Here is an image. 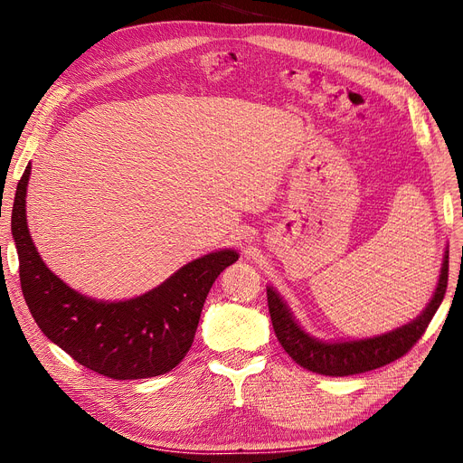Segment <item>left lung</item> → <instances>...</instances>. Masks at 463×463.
Returning a JSON list of instances; mask_svg holds the SVG:
<instances>
[{"label": "left lung", "mask_w": 463, "mask_h": 463, "mask_svg": "<svg viewBox=\"0 0 463 463\" xmlns=\"http://www.w3.org/2000/svg\"><path fill=\"white\" fill-rule=\"evenodd\" d=\"M449 281V253L445 255L439 283H437L435 295L420 317L412 323L392 330L388 334L358 339V342H344V344H323L317 339L309 337L290 317V313L276 290L269 288V309L270 319L285 353L293 358L302 368L332 377H345L354 373H364L370 370H377L386 366L403 354H407L415 345L422 334L426 332L430 321L437 307L441 306Z\"/></svg>", "instance_id": "left-lung-1"}]
</instances>
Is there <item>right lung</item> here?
I'll return each instance as SVG.
<instances>
[{"label":"right lung","instance_id":"obj_1","mask_svg":"<svg viewBox=\"0 0 463 463\" xmlns=\"http://www.w3.org/2000/svg\"><path fill=\"white\" fill-rule=\"evenodd\" d=\"M30 173L28 165L16 187L11 227L22 295L37 326L72 360L110 379H146L176 368L193 344L213 281L238 253L204 255L138 298L95 302L69 288L41 260L26 223Z\"/></svg>","mask_w":463,"mask_h":463}]
</instances>
